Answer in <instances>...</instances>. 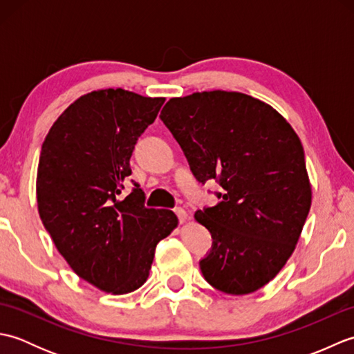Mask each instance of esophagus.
<instances>
[{"label": "esophagus", "mask_w": 354, "mask_h": 354, "mask_svg": "<svg viewBox=\"0 0 354 354\" xmlns=\"http://www.w3.org/2000/svg\"><path fill=\"white\" fill-rule=\"evenodd\" d=\"M175 213H176L178 219H179V222H181V223L187 222V219H189V216H187V213H185V209H184V208H175Z\"/></svg>", "instance_id": "34e87169"}]
</instances>
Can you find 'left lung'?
Segmentation results:
<instances>
[{
    "label": "left lung",
    "instance_id": "1",
    "mask_svg": "<svg viewBox=\"0 0 354 354\" xmlns=\"http://www.w3.org/2000/svg\"><path fill=\"white\" fill-rule=\"evenodd\" d=\"M160 117L198 181L225 190L194 214L213 237L202 275L230 295L259 290L289 260L310 209L298 135L268 103L221 89L170 99Z\"/></svg>",
    "mask_w": 354,
    "mask_h": 354
}]
</instances>
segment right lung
Listing matches in <instances>:
<instances>
[{"instance_id": "add662e5", "label": "right lung", "mask_w": 354, "mask_h": 354, "mask_svg": "<svg viewBox=\"0 0 354 354\" xmlns=\"http://www.w3.org/2000/svg\"><path fill=\"white\" fill-rule=\"evenodd\" d=\"M164 100L122 88L88 93L42 142L36 198L44 227L74 272L114 295L146 283L156 243L178 227L170 209L145 207L140 185L120 198L133 147Z\"/></svg>"}]
</instances>
